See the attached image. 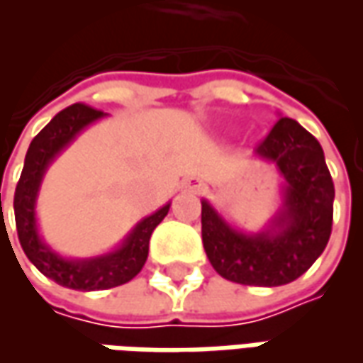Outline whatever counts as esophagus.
I'll list each match as a JSON object with an SVG mask.
<instances>
[{"label":"esophagus","instance_id":"34e87169","mask_svg":"<svg viewBox=\"0 0 363 363\" xmlns=\"http://www.w3.org/2000/svg\"><path fill=\"white\" fill-rule=\"evenodd\" d=\"M200 189H202V184H200L198 181L192 182V186H190V190H200Z\"/></svg>","mask_w":363,"mask_h":363}]
</instances>
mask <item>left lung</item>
<instances>
[{
	"label": "left lung",
	"instance_id": "left-lung-1",
	"mask_svg": "<svg viewBox=\"0 0 363 363\" xmlns=\"http://www.w3.org/2000/svg\"><path fill=\"white\" fill-rule=\"evenodd\" d=\"M257 157L281 174V208L267 228L245 233L202 200V243L216 272L243 286H284L309 270L333 229L335 184L320 143L280 116Z\"/></svg>",
	"mask_w": 363,
	"mask_h": 363
}]
</instances>
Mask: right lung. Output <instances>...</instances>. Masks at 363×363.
I'll list each match as a JSON object with an SVG mask.
<instances>
[{
    "label": "right lung",
    "instance_id": "add662e5",
    "mask_svg": "<svg viewBox=\"0 0 363 363\" xmlns=\"http://www.w3.org/2000/svg\"><path fill=\"white\" fill-rule=\"evenodd\" d=\"M104 112L95 111L87 104L75 103L58 112L46 126L38 132L28 145L25 167L15 189V223L23 251L28 260L40 272L60 286L79 291H96L122 286L140 272L147 260L150 237L153 229L163 221L171 202H167L157 212H153L124 237V241L111 252L89 259H66L46 243L38 231L36 221V198L40 184L52 161L74 142L83 130L101 120Z\"/></svg>",
    "mask_w": 363,
    "mask_h": 363
}]
</instances>
